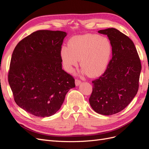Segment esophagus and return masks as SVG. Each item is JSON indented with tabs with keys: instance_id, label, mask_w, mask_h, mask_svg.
<instances>
[{
	"instance_id": "obj_1",
	"label": "esophagus",
	"mask_w": 149,
	"mask_h": 149,
	"mask_svg": "<svg viewBox=\"0 0 149 149\" xmlns=\"http://www.w3.org/2000/svg\"><path fill=\"white\" fill-rule=\"evenodd\" d=\"M81 83V81L80 80H78V79H75V84L76 86H78Z\"/></svg>"
}]
</instances>
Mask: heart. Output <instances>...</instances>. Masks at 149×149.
I'll return each mask as SVG.
<instances>
[{
	"label": "heart",
	"mask_w": 149,
	"mask_h": 149,
	"mask_svg": "<svg viewBox=\"0 0 149 149\" xmlns=\"http://www.w3.org/2000/svg\"><path fill=\"white\" fill-rule=\"evenodd\" d=\"M112 52V46L108 38L84 34L71 38L68 46L61 47L60 56L65 70L69 73L78 66L79 60L82 73L96 77L107 68Z\"/></svg>",
	"instance_id": "obj_1"
}]
</instances>
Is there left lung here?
<instances>
[{
    "label": "left lung",
    "mask_w": 149,
    "mask_h": 149,
    "mask_svg": "<svg viewBox=\"0 0 149 149\" xmlns=\"http://www.w3.org/2000/svg\"><path fill=\"white\" fill-rule=\"evenodd\" d=\"M106 35L112 46V57L107 70L92 82L89 104L97 113L109 116L123 111L138 91L141 60L133 42L114 28L98 31Z\"/></svg>",
    "instance_id": "left-lung-1"
}]
</instances>
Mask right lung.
<instances>
[{"instance_id": "add662e5", "label": "right lung", "mask_w": 149, "mask_h": 149, "mask_svg": "<svg viewBox=\"0 0 149 149\" xmlns=\"http://www.w3.org/2000/svg\"><path fill=\"white\" fill-rule=\"evenodd\" d=\"M67 33L38 30L22 40L13 52L8 83L17 104L33 116L55 114L74 79L62 69L60 50Z\"/></svg>"}]
</instances>
